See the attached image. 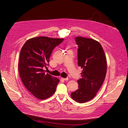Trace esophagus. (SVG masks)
<instances>
[{
    "instance_id": "esophagus-1",
    "label": "esophagus",
    "mask_w": 128,
    "mask_h": 128,
    "mask_svg": "<svg viewBox=\"0 0 128 128\" xmlns=\"http://www.w3.org/2000/svg\"><path fill=\"white\" fill-rule=\"evenodd\" d=\"M61 79L62 80H68V78H61Z\"/></svg>"
}]
</instances>
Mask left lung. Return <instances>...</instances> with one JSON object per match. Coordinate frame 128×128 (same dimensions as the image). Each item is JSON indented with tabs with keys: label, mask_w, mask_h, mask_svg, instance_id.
Returning a JSON list of instances; mask_svg holds the SVG:
<instances>
[{
	"label": "left lung",
	"mask_w": 128,
	"mask_h": 128,
	"mask_svg": "<svg viewBox=\"0 0 128 128\" xmlns=\"http://www.w3.org/2000/svg\"><path fill=\"white\" fill-rule=\"evenodd\" d=\"M78 65L83 69L82 78L78 80V88L71 97L82 103L93 99L102 86L107 72L106 58L101 44L92 38L78 36Z\"/></svg>",
	"instance_id": "obj_1"
}]
</instances>
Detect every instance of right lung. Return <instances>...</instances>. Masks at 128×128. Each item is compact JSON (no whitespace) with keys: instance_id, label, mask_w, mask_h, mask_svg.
<instances>
[{"instance_id":"add662e5","label":"right lung","mask_w":128,"mask_h":128,"mask_svg":"<svg viewBox=\"0 0 128 128\" xmlns=\"http://www.w3.org/2000/svg\"><path fill=\"white\" fill-rule=\"evenodd\" d=\"M63 40L46 36L33 38L27 40L21 48L19 61L20 78L26 88L40 100L52 96L60 81L46 74L43 67H46L49 63L53 49Z\"/></svg>"}]
</instances>
